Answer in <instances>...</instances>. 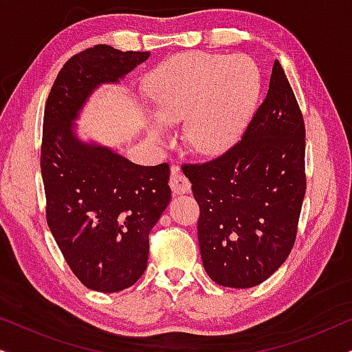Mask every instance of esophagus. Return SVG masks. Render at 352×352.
Wrapping results in <instances>:
<instances>
[{
	"label": "esophagus",
	"mask_w": 352,
	"mask_h": 352,
	"mask_svg": "<svg viewBox=\"0 0 352 352\" xmlns=\"http://www.w3.org/2000/svg\"><path fill=\"white\" fill-rule=\"evenodd\" d=\"M170 187L175 194H187L190 190V182L187 177L182 175L179 166H171V176H170Z\"/></svg>",
	"instance_id": "obj_1"
}]
</instances>
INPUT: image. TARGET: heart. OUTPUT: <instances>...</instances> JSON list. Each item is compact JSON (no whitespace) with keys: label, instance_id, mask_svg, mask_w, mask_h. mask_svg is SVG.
<instances>
[{"label":"heart","instance_id":"1","mask_svg":"<svg viewBox=\"0 0 352 352\" xmlns=\"http://www.w3.org/2000/svg\"><path fill=\"white\" fill-rule=\"evenodd\" d=\"M152 113L160 123L184 120L182 139L192 152L213 157L229 151L242 136L259 94V70L243 54L181 52L162 62L146 80ZM153 142L165 129L151 123Z\"/></svg>","mask_w":352,"mask_h":352}]
</instances>
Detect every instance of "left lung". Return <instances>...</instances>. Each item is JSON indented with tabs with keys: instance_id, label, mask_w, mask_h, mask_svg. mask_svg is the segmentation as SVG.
<instances>
[{
	"instance_id": "8db88e82",
	"label": "left lung",
	"mask_w": 352,
	"mask_h": 352,
	"mask_svg": "<svg viewBox=\"0 0 352 352\" xmlns=\"http://www.w3.org/2000/svg\"><path fill=\"white\" fill-rule=\"evenodd\" d=\"M305 120L280 62L240 141L201 165H184L200 206L206 274L230 288L272 276L290 254L306 192Z\"/></svg>"
}]
</instances>
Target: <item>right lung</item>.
Masks as SVG:
<instances>
[{
  "mask_svg": "<svg viewBox=\"0 0 352 352\" xmlns=\"http://www.w3.org/2000/svg\"><path fill=\"white\" fill-rule=\"evenodd\" d=\"M148 52L98 45L65 62L43 118L46 221L72 272L91 290L122 292L147 269L148 234L171 200L170 166H141L76 136L75 120L100 85L120 83Z\"/></svg>",
  "mask_w": 352,
  "mask_h": 352,
  "instance_id": "right-lung-1",
  "label": "right lung"
}]
</instances>
